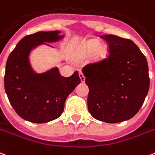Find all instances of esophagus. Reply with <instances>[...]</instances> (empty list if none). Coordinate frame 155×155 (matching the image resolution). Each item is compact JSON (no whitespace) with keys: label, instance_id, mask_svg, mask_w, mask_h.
Listing matches in <instances>:
<instances>
[{"label":"esophagus","instance_id":"34e87169","mask_svg":"<svg viewBox=\"0 0 155 155\" xmlns=\"http://www.w3.org/2000/svg\"><path fill=\"white\" fill-rule=\"evenodd\" d=\"M79 75H80V81L82 83H84V81H85V77H84V74H83L81 71H80V73H79Z\"/></svg>","mask_w":155,"mask_h":155}]
</instances>
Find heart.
Wrapping results in <instances>:
<instances>
[{
	"label": "heart",
	"instance_id": "heart-1",
	"mask_svg": "<svg viewBox=\"0 0 155 155\" xmlns=\"http://www.w3.org/2000/svg\"><path fill=\"white\" fill-rule=\"evenodd\" d=\"M99 42L96 40H91L88 41L84 45V50L86 53L91 54L94 50L95 51V57L97 58H102L106 56V54L108 53V47L105 44H101L99 45ZM97 49L96 50V49Z\"/></svg>",
	"mask_w": 155,
	"mask_h": 155
}]
</instances>
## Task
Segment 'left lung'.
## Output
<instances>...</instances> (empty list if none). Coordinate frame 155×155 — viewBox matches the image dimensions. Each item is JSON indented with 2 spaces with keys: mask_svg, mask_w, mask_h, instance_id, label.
Returning a JSON list of instances; mask_svg holds the SVG:
<instances>
[{
  "mask_svg": "<svg viewBox=\"0 0 155 155\" xmlns=\"http://www.w3.org/2000/svg\"><path fill=\"white\" fill-rule=\"evenodd\" d=\"M110 56L83 67L88 86V109L100 121L115 124L133 118L143 105L150 88L147 60L133 41L104 35Z\"/></svg>",
  "mask_w": 155,
  "mask_h": 155,
  "instance_id": "obj_1",
  "label": "left lung"
}]
</instances>
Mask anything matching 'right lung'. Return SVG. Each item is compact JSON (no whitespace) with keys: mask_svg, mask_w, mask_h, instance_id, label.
I'll return each mask as SVG.
<instances>
[{"mask_svg":"<svg viewBox=\"0 0 155 155\" xmlns=\"http://www.w3.org/2000/svg\"><path fill=\"white\" fill-rule=\"evenodd\" d=\"M64 37L61 31H38L23 37L9 54L5 89L11 106L23 120L43 124L58 119L64 110L67 97L80 84L78 71L63 77L55 67L37 73L31 63V54L35 48L42 45L54 48L49 43Z\"/></svg>","mask_w":155,"mask_h":155,"instance_id":"add662e5","label":"right lung"}]
</instances>
